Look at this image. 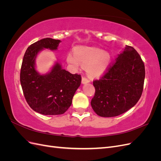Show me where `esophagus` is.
I'll list each match as a JSON object with an SVG mask.
<instances>
[{
    "instance_id": "34e87169",
    "label": "esophagus",
    "mask_w": 161,
    "mask_h": 161,
    "mask_svg": "<svg viewBox=\"0 0 161 161\" xmlns=\"http://www.w3.org/2000/svg\"><path fill=\"white\" fill-rule=\"evenodd\" d=\"M90 82V80L87 79V78L85 77V76H82V84H86V83H88V82Z\"/></svg>"
}]
</instances>
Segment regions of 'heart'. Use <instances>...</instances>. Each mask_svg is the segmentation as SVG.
Wrapping results in <instances>:
<instances>
[{
	"label": "heart",
	"mask_w": 161,
	"mask_h": 161,
	"mask_svg": "<svg viewBox=\"0 0 161 161\" xmlns=\"http://www.w3.org/2000/svg\"><path fill=\"white\" fill-rule=\"evenodd\" d=\"M75 55L69 53L67 62L76 69L81 66L87 67V72L92 77L101 76L108 69L111 62L110 54L95 47H77Z\"/></svg>",
	"instance_id": "obj_1"
}]
</instances>
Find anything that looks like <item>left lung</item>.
I'll return each instance as SVG.
<instances>
[{"mask_svg": "<svg viewBox=\"0 0 161 161\" xmlns=\"http://www.w3.org/2000/svg\"><path fill=\"white\" fill-rule=\"evenodd\" d=\"M144 78L142 58L133 47L126 46L105 74L93 80L95 92L91 102L92 109L105 118L125 113L139 101Z\"/></svg>", "mask_w": 161, "mask_h": 161, "instance_id": "8db88e82", "label": "left lung"}]
</instances>
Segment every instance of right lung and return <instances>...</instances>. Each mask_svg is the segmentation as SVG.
I'll return each mask as SVG.
<instances>
[{
  "instance_id": "obj_1",
  "label": "right lung",
  "mask_w": 161,
  "mask_h": 161,
  "mask_svg": "<svg viewBox=\"0 0 161 161\" xmlns=\"http://www.w3.org/2000/svg\"><path fill=\"white\" fill-rule=\"evenodd\" d=\"M60 40L44 38L33 43L23 56L20 81L27 103L43 115L64 114L72 104L76 91L80 85L81 76L62 69L57 62L50 72L40 75L36 70L35 60L43 48L57 50Z\"/></svg>"
}]
</instances>
